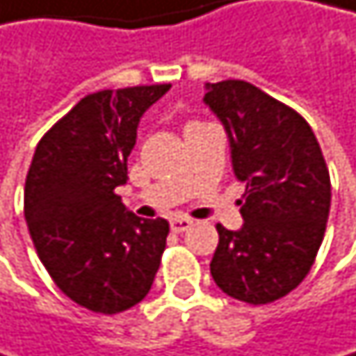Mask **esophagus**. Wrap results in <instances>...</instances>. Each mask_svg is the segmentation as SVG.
I'll use <instances>...</instances> for the list:
<instances>
[{
  "instance_id": "esophagus-1",
  "label": "esophagus",
  "mask_w": 356,
  "mask_h": 356,
  "mask_svg": "<svg viewBox=\"0 0 356 356\" xmlns=\"http://www.w3.org/2000/svg\"><path fill=\"white\" fill-rule=\"evenodd\" d=\"M192 227V219H186V217H175V219H170V230L172 232H186V230H190Z\"/></svg>"
}]
</instances>
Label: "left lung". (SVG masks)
I'll return each mask as SVG.
<instances>
[{
  "label": "left lung",
  "instance_id": "obj_1",
  "mask_svg": "<svg viewBox=\"0 0 356 356\" xmlns=\"http://www.w3.org/2000/svg\"><path fill=\"white\" fill-rule=\"evenodd\" d=\"M204 103L230 139L236 179L247 184L238 200L243 227L217 225L211 276L234 300L270 304L314 264L332 204L329 170L308 122L253 84H207Z\"/></svg>",
  "mask_w": 356,
  "mask_h": 356
}]
</instances>
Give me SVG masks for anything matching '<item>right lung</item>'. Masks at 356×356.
<instances>
[{
    "mask_svg": "<svg viewBox=\"0 0 356 356\" xmlns=\"http://www.w3.org/2000/svg\"><path fill=\"white\" fill-rule=\"evenodd\" d=\"M170 84L84 97L42 137L24 181V219L56 287L92 312L118 314L152 289L168 221L122 204L141 115Z\"/></svg>",
    "mask_w": 356,
    "mask_h": 356,
    "instance_id": "1",
    "label": "right lung"
}]
</instances>
